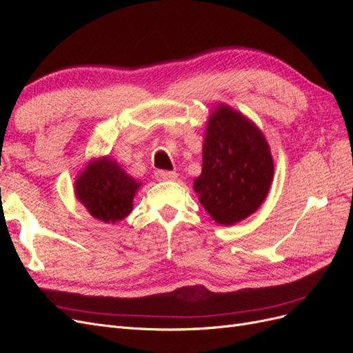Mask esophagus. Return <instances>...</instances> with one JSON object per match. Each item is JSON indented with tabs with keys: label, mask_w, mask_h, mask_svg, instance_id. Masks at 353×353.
I'll return each mask as SVG.
<instances>
[{
	"label": "esophagus",
	"mask_w": 353,
	"mask_h": 353,
	"mask_svg": "<svg viewBox=\"0 0 353 353\" xmlns=\"http://www.w3.org/2000/svg\"><path fill=\"white\" fill-rule=\"evenodd\" d=\"M154 175L159 181H174L176 178V172H174V170H163V169L156 170Z\"/></svg>",
	"instance_id": "1"
}]
</instances>
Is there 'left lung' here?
<instances>
[{"label":"left lung","mask_w":353,"mask_h":353,"mask_svg":"<svg viewBox=\"0 0 353 353\" xmlns=\"http://www.w3.org/2000/svg\"><path fill=\"white\" fill-rule=\"evenodd\" d=\"M274 178L268 141L248 117L219 104L209 117L203 141L199 200L215 222L232 225L259 209Z\"/></svg>","instance_id":"left-lung-1"}]
</instances>
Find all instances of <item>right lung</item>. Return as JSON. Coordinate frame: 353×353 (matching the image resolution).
<instances>
[{"label":"right lung","instance_id":"1","mask_svg":"<svg viewBox=\"0 0 353 353\" xmlns=\"http://www.w3.org/2000/svg\"><path fill=\"white\" fill-rule=\"evenodd\" d=\"M140 185L108 156L82 170L74 181V194L95 219L114 223L130 215Z\"/></svg>","mask_w":353,"mask_h":353}]
</instances>
